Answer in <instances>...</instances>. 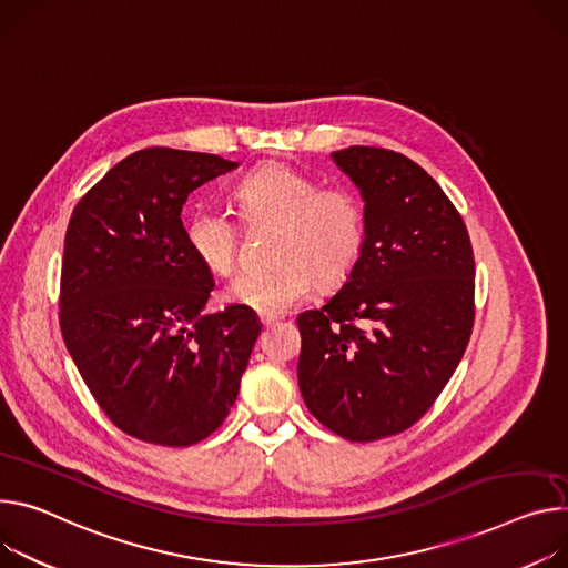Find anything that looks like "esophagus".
Returning a JSON list of instances; mask_svg holds the SVG:
<instances>
[{"mask_svg":"<svg viewBox=\"0 0 568 568\" xmlns=\"http://www.w3.org/2000/svg\"><path fill=\"white\" fill-rule=\"evenodd\" d=\"M278 320H281V317H276V315H263V317H261L263 326H274V324H278Z\"/></svg>","mask_w":568,"mask_h":568,"instance_id":"esophagus-1","label":"esophagus"}]
</instances>
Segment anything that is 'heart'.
<instances>
[{"label": "heart", "mask_w": 568, "mask_h": 568, "mask_svg": "<svg viewBox=\"0 0 568 568\" xmlns=\"http://www.w3.org/2000/svg\"><path fill=\"white\" fill-rule=\"evenodd\" d=\"M246 222L278 224L274 261L267 272H242L224 287V301L257 315H281L322 287L344 283L365 251V209L344 185H328L290 168L270 163L246 174L233 190ZM185 242L213 274L235 265L237 229L220 209H201L185 222Z\"/></svg>", "instance_id": "obj_1"}]
</instances>
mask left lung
Here are the masks:
<instances>
[{"mask_svg":"<svg viewBox=\"0 0 568 568\" xmlns=\"http://www.w3.org/2000/svg\"><path fill=\"white\" fill-rule=\"evenodd\" d=\"M365 201V251L320 311L296 317L298 389L328 430L374 442L417 424L469 344L476 263L459 213L403 153L333 151Z\"/></svg>","mask_w":568,"mask_h":568,"instance_id":"left-lung-1","label":"left lung"}]
</instances>
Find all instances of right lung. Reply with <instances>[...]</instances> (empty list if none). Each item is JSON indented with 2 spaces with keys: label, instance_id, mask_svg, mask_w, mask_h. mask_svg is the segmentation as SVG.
Returning a JSON list of instances; mask_svg holds the SVG:
<instances>
[{
  "label": "right lung",
  "instance_id": "1",
  "mask_svg": "<svg viewBox=\"0 0 568 568\" xmlns=\"http://www.w3.org/2000/svg\"><path fill=\"white\" fill-rule=\"evenodd\" d=\"M235 168L215 153L142 149L72 213L61 333L99 407L135 439L190 446L215 433L261 335L246 307L203 315L215 281L181 222L187 194Z\"/></svg>",
  "mask_w": 568,
  "mask_h": 568
}]
</instances>
